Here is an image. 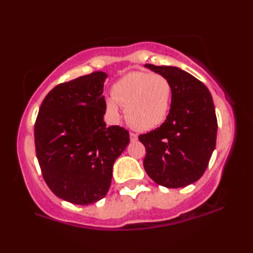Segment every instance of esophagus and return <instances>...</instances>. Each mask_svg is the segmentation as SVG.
I'll return each mask as SVG.
<instances>
[{"mask_svg": "<svg viewBox=\"0 0 253 253\" xmlns=\"http://www.w3.org/2000/svg\"><path fill=\"white\" fill-rule=\"evenodd\" d=\"M129 138H130V141L138 140V134H135V133L130 132V133H129Z\"/></svg>", "mask_w": 253, "mask_h": 253, "instance_id": "obj_1", "label": "esophagus"}]
</instances>
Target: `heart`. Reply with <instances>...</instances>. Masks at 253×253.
<instances>
[{
    "label": "heart",
    "instance_id": "heart-1",
    "mask_svg": "<svg viewBox=\"0 0 253 253\" xmlns=\"http://www.w3.org/2000/svg\"><path fill=\"white\" fill-rule=\"evenodd\" d=\"M172 88L164 76L150 72L133 71L113 85L112 96L106 98L110 119L119 121L120 106L133 128L150 130L161 126L170 112Z\"/></svg>",
    "mask_w": 253,
    "mask_h": 253
}]
</instances>
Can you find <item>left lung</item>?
Returning a JSON list of instances; mask_svg holds the SVG:
<instances>
[{
	"label": "left lung",
	"instance_id": "1",
	"mask_svg": "<svg viewBox=\"0 0 253 253\" xmlns=\"http://www.w3.org/2000/svg\"><path fill=\"white\" fill-rule=\"evenodd\" d=\"M145 68L162 75L172 88L167 120L139 135L146 149L144 169L152 181L167 188H182L201 178L215 150L217 121L210 90L176 66Z\"/></svg>",
	"mask_w": 253,
	"mask_h": 253
}]
</instances>
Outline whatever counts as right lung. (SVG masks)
Instances as JSON below:
<instances>
[{
    "label": "right lung",
    "instance_id": "obj_1",
    "mask_svg": "<svg viewBox=\"0 0 253 253\" xmlns=\"http://www.w3.org/2000/svg\"><path fill=\"white\" fill-rule=\"evenodd\" d=\"M96 71L53 88L34 126L37 158L54 195L88 206L108 193L113 165L129 143L128 130L106 126L104 81Z\"/></svg>",
    "mask_w": 253,
    "mask_h": 253
}]
</instances>
